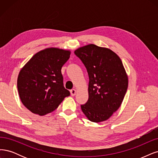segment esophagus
<instances>
[{
	"label": "esophagus",
	"instance_id": "34e87169",
	"mask_svg": "<svg viewBox=\"0 0 158 158\" xmlns=\"http://www.w3.org/2000/svg\"><path fill=\"white\" fill-rule=\"evenodd\" d=\"M70 93H71V95L73 96H75V94H76V90L74 89H72V90H70Z\"/></svg>",
	"mask_w": 158,
	"mask_h": 158
}]
</instances>
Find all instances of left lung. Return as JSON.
I'll list each match as a JSON object with an SVG mask.
<instances>
[{
    "mask_svg": "<svg viewBox=\"0 0 158 158\" xmlns=\"http://www.w3.org/2000/svg\"><path fill=\"white\" fill-rule=\"evenodd\" d=\"M74 53L87 70L89 100L81 108L89 120L108 119L119 109L128 87V76L118 54L104 47L89 44Z\"/></svg>",
    "mask_w": 158,
    "mask_h": 158,
    "instance_id": "1",
    "label": "left lung"
}]
</instances>
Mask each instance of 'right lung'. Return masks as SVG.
<instances>
[{
  "mask_svg": "<svg viewBox=\"0 0 158 158\" xmlns=\"http://www.w3.org/2000/svg\"><path fill=\"white\" fill-rule=\"evenodd\" d=\"M71 51L47 48L35 54L20 70L17 86L20 100L35 114L44 115L56 109L69 91L63 84L61 69Z\"/></svg>",
  "mask_w": 158,
  "mask_h": 158,
  "instance_id": "right-lung-1",
  "label": "right lung"
}]
</instances>
